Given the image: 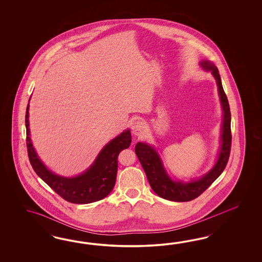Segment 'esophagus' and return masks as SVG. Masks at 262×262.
Returning <instances> with one entry per match:
<instances>
[{
    "instance_id": "esophagus-1",
    "label": "esophagus",
    "mask_w": 262,
    "mask_h": 262,
    "mask_svg": "<svg viewBox=\"0 0 262 262\" xmlns=\"http://www.w3.org/2000/svg\"><path fill=\"white\" fill-rule=\"evenodd\" d=\"M146 124L143 122L142 120H137L135 121V123L133 124V127H132V130H133V134L136 135V136H143L146 133Z\"/></svg>"
}]
</instances>
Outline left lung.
<instances>
[{"instance_id": "1", "label": "left lung", "mask_w": 262, "mask_h": 262, "mask_svg": "<svg viewBox=\"0 0 262 262\" xmlns=\"http://www.w3.org/2000/svg\"><path fill=\"white\" fill-rule=\"evenodd\" d=\"M199 64L205 71L211 72L214 77L222 106L220 148L213 167L200 179H194L190 182L173 180L167 173L161 158L154 146L146 142H138L135 145V154L146 173L151 189L159 197L173 202H188L199 197L222 174L230 158L231 145L230 105L223 89L219 71L214 63L209 60L203 59Z\"/></svg>"}]
</instances>
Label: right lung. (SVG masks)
<instances>
[{
	"mask_svg": "<svg viewBox=\"0 0 262 262\" xmlns=\"http://www.w3.org/2000/svg\"><path fill=\"white\" fill-rule=\"evenodd\" d=\"M30 100L26 111L27 148L34 172L60 197L73 204H90L105 198L115 185L120 151L128 148L132 143L130 129L124 130L104 145L93 163L83 173L75 177H63L48 169L32 145L29 121Z\"/></svg>",
	"mask_w": 262,
	"mask_h": 262,
	"instance_id": "obj_1",
	"label": "right lung"
}]
</instances>
